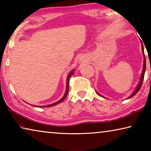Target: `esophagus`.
Wrapping results in <instances>:
<instances>
[{
  "label": "esophagus",
  "mask_w": 151,
  "mask_h": 151,
  "mask_svg": "<svg viewBox=\"0 0 151 151\" xmlns=\"http://www.w3.org/2000/svg\"><path fill=\"white\" fill-rule=\"evenodd\" d=\"M85 60H86V58L85 57H81V59H80V62L81 63H83V62H85V61H86Z\"/></svg>",
  "instance_id": "esophagus-1"
}]
</instances>
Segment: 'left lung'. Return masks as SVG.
Returning <instances> with one entry per match:
<instances>
[{"instance_id":"1","label":"left lung","mask_w":151,"mask_h":151,"mask_svg":"<svg viewBox=\"0 0 151 151\" xmlns=\"http://www.w3.org/2000/svg\"><path fill=\"white\" fill-rule=\"evenodd\" d=\"M141 42V44H142V54H143V57H144V64H143V68H142V73L141 74V76H140V81L139 84H138L137 86L136 87V88H135L134 91L133 92V93H132V94L131 96H129V97H128L127 99H131L132 98V96H134L135 94H136L139 91V90L140 89V87H141V85H142V81H143V79H144V76H145V70H146V59H145V52H144V47H143V45H142V41ZM96 93L99 94V96H101L102 97H103V98H104V96H102L101 94H99L98 93L96 92Z\"/></svg>"}]
</instances>
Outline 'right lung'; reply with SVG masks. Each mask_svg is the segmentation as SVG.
<instances>
[{
	"instance_id": "right-lung-1",
	"label": "right lung",
	"mask_w": 151,
	"mask_h": 151,
	"mask_svg": "<svg viewBox=\"0 0 151 151\" xmlns=\"http://www.w3.org/2000/svg\"><path fill=\"white\" fill-rule=\"evenodd\" d=\"M74 72H75V69L73 70L72 71H70V73L68 74L67 78H66V92H65V95L63 96V97L62 99H60L59 101H57V102H56V103H52V104H48V105H46V106H39V107H50V106H55V105H56V104H58V103H60L61 102H63L64 100H65V99L66 98V95H67L68 92V86H69V85H68V83H69V79L70 78V76L73 75Z\"/></svg>"
}]
</instances>
